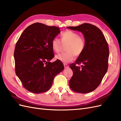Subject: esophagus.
Segmentation results:
<instances>
[{"label":"esophagus","instance_id":"34e87169","mask_svg":"<svg viewBox=\"0 0 121 121\" xmlns=\"http://www.w3.org/2000/svg\"><path fill=\"white\" fill-rule=\"evenodd\" d=\"M64 68H68V67H69V65H68V64H67L64 63Z\"/></svg>","mask_w":121,"mask_h":121}]
</instances>
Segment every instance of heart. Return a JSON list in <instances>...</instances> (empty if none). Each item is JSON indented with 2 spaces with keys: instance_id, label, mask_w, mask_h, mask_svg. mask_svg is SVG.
<instances>
[{
  "instance_id": "b5f03b06",
  "label": "heart",
  "mask_w": 121,
  "mask_h": 121,
  "mask_svg": "<svg viewBox=\"0 0 121 121\" xmlns=\"http://www.w3.org/2000/svg\"><path fill=\"white\" fill-rule=\"evenodd\" d=\"M61 42L57 37H55L51 41V47L56 53L60 51L62 44H66L64 53L57 55L55 58L63 63L70 62L73 60L75 56H80L83 52L86 45L85 37L80 35L76 32L67 30L61 35Z\"/></svg>"
}]
</instances>
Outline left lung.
Here are the masks:
<instances>
[{
	"instance_id": "obj_1",
	"label": "left lung",
	"mask_w": 121,
	"mask_h": 121,
	"mask_svg": "<svg viewBox=\"0 0 121 121\" xmlns=\"http://www.w3.org/2000/svg\"><path fill=\"white\" fill-rule=\"evenodd\" d=\"M69 28L83 33L86 45L75 63L70 65L73 75L69 82L72 90L80 93L94 91L100 84L108 69L109 48L101 31L95 25L84 23ZM82 64V67L77 65Z\"/></svg>"
}]
</instances>
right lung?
<instances>
[{
  "mask_svg": "<svg viewBox=\"0 0 121 121\" xmlns=\"http://www.w3.org/2000/svg\"><path fill=\"white\" fill-rule=\"evenodd\" d=\"M60 29L35 23L24 31L14 51L15 72L24 88L35 94L48 91L57 74L64 69L61 61H50L54 57L51 41Z\"/></svg>",
  "mask_w": 121,
  "mask_h": 121,
  "instance_id": "right-lung-1",
  "label": "right lung"
}]
</instances>
